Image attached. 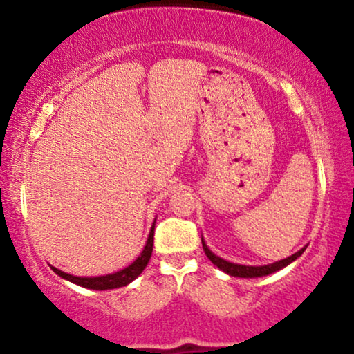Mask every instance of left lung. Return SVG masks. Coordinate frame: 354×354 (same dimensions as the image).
I'll list each match as a JSON object with an SVG mask.
<instances>
[{"mask_svg": "<svg viewBox=\"0 0 354 354\" xmlns=\"http://www.w3.org/2000/svg\"><path fill=\"white\" fill-rule=\"evenodd\" d=\"M202 248H204L205 256L210 259V262L214 263V266L218 267L220 270H223L225 273H228V275L239 277V279H256V277H266V275H270V273H273V272H279L283 267L290 266L293 261H296V259H298L306 249V248L299 249V251L295 252L293 256L281 259V261H279V262L268 263V266L256 267V266H241V263H233V262L225 261V259H221L218 256H215V254L212 252L209 248H207L204 238H202Z\"/></svg>", "mask_w": 354, "mask_h": 354, "instance_id": "obj_1", "label": "left lung"}]
</instances>
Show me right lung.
<instances>
[{
  "label": "right lung",
  "mask_w": 354,
  "mask_h": 354,
  "mask_svg": "<svg viewBox=\"0 0 354 354\" xmlns=\"http://www.w3.org/2000/svg\"><path fill=\"white\" fill-rule=\"evenodd\" d=\"M153 230H155V221H153L152 228H150L147 243H145L140 256L136 259L131 266L122 268V270H120V272L110 273V275H100V277H74L63 270H59V268H56V267H51V268H53V272L56 273V275H59L61 279L68 280V281H71V283L84 286V288L98 290V291L121 288V286L129 285L131 281L138 279L140 273H142L144 268L147 267L150 256H152V251H153Z\"/></svg>",
  "instance_id": "right-lung-1"
}]
</instances>
